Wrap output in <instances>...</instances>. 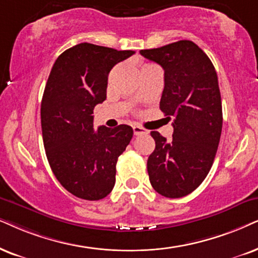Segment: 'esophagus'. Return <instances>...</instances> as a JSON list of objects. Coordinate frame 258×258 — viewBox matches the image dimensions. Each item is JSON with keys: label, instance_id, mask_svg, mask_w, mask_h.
Instances as JSON below:
<instances>
[{"label": "esophagus", "instance_id": "esophagus-1", "mask_svg": "<svg viewBox=\"0 0 258 258\" xmlns=\"http://www.w3.org/2000/svg\"><path fill=\"white\" fill-rule=\"evenodd\" d=\"M133 133H135V136H140V135H148L149 131L148 130H145L144 127L135 125L133 126Z\"/></svg>", "mask_w": 258, "mask_h": 258}]
</instances>
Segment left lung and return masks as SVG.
Segmentation results:
<instances>
[{
  "label": "left lung",
  "instance_id": "8db88e82",
  "mask_svg": "<svg viewBox=\"0 0 258 258\" xmlns=\"http://www.w3.org/2000/svg\"><path fill=\"white\" fill-rule=\"evenodd\" d=\"M140 54L164 70L159 108L174 119L171 142L151 132L156 148L148 159L150 182L163 197H185L206 178L219 145L223 109L217 71L190 40L142 50Z\"/></svg>",
  "mask_w": 258,
  "mask_h": 258
}]
</instances>
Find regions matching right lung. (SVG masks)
I'll return each mask as SVG.
<instances>
[{"mask_svg":"<svg viewBox=\"0 0 258 258\" xmlns=\"http://www.w3.org/2000/svg\"><path fill=\"white\" fill-rule=\"evenodd\" d=\"M133 53L82 42L64 51L48 76L40 109L46 157L60 184L80 199L100 200L112 191L116 162L133 137L131 126L93 125L109 71Z\"/></svg>","mask_w":258,"mask_h":258,"instance_id":"right-lung-1","label":"right lung"}]
</instances>
